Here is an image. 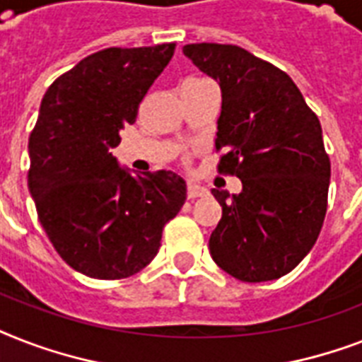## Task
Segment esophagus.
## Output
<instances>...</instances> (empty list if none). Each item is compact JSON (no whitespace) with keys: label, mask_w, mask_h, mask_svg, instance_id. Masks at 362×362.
I'll return each instance as SVG.
<instances>
[{"label":"esophagus","mask_w":362,"mask_h":362,"mask_svg":"<svg viewBox=\"0 0 362 362\" xmlns=\"http://www.w3.org/2000/svg\"><path fill=\"white\" fill-rule=\"evenodd\" d=\"M206 187L199 186V184H195V182H187V197L189 199H195V197H203V195H206Z\"/></svg>","instance_id":"esophagus-1"}]
</instances>
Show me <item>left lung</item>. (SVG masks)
I'll list each match as a JSON object with an SVG mask.
<instances>
[{"instance_id": "8db88e82", "label": "left lung", "mask_w": 362, "mask_h": 362, "mask_svg": "<svg viewBox=\"0 0 362 362\" xmlns=\"http://www.w3.org/2000/svg\"><path fill=\"white\" fill-rule=\"evenodd\" d=\"M182 50L220 82L218 173L242 182L238 195L212 189L221 220L210 255L240 281L281 278L312 250L327 214L331 159L320 118L286 71L237 45Z\"/></svg>"}]
</instances>
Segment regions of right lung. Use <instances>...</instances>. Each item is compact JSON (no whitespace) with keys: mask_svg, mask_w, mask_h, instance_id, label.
I'll return each mask as SVG.
<instances>
[{"mask_svg":"<svg viewBox=\"0 0 362 362\" xmlns=\"http://www.w3.org/2000/svg\"><path fill=\"white\" fill-rule=\"evenodd\" d=\"M175 48H105L59 75L42 98L28 187L59 257L90 278L122 280L144 269L186 201L182 176H133L110 153Z\"/></svg>","mask_w":362,"mask_h":362,"instance_id":"right-lung-1","label":"right lung"}]
</instances>
